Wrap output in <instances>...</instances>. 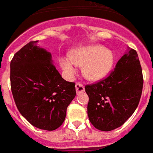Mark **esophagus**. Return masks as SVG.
<instances>
[{
	"label": "esophagus",
	"instance_id": "1",
	"mask_svg": "<svg viewBox=\"0 0 153 153\" xmlns=\"http://www.w3.org/2000/svg\"><path fill=\"white\" fill-rule=\"evenodd\" d=\"M76 94H81L85 92V87L83 85L81 84V83H76Z\"/></svg>",
	"mask_w": 153,
	"mask_h": 153
}]
</instances>
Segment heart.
Wrapping results in <instances>:
<instances>
[{"label": "heart", "instance_id": "1", "mask_svg": "<svg viewBox=\"0 0 153 153\" xmlns=\"http://www.w3.org/2000/svg\"><path fill=\"white\" fill-rule=\"evenodd\" d=\"M114 55L102 45H91L75 49L71 58L63 57L60 65L68 77L76 73V66L83 67L82 72L86 79L96 81L105 78L114 65Z\"/></svg>", "mask_w": 153, "mask_h": 153}]
</instances>
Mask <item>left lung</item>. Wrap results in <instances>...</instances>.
I'll list each match as a JSON object with an SVG mask.
<instances>
[{"label":"left lung","instance_id":"obj_1","mask_svg":"<svg viewBox=\"0 0 153 153\" xmlns=\"http://www.w3.org/2000/svg\"><path fill=\"white\" fill-rule=\"evenodd\" d=\"M143 85L138 53L128 49L108 77L85 85L89 96L87 113L91 124L102 131L121 126L139 105Z\"/></svg>","mask_w":153,"mask_h":153}]
</instances>
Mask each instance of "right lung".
Listing matches in <instances>:
<instances>
[{"instance_id":"1","label":"right lung","mask_w":153,"mask_h":153,"mask_svg":"<svg viewBox=\"0 0 153 153\" xmlns=\"http://www.w3.org/2000/svg\"><path fill=\"white\" fill-rule=\"evenodd\" d=\"M30 41L10 62V85L19 112L33 126L54 130L65 120L76 96L74 82L65 81L53 65L51 53Z\"/></svg>"}]
</instances>
